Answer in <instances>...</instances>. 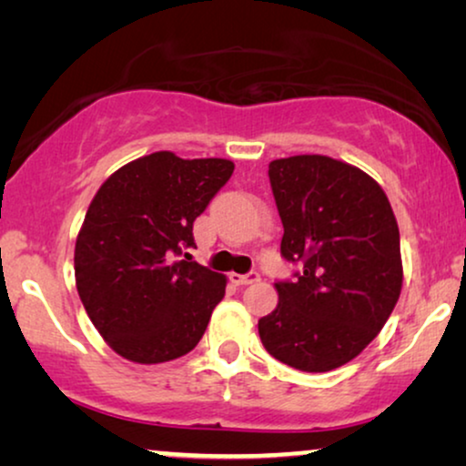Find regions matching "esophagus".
<instances>
[{"instance_id": "1", "label": "esophagus", "mask_w": 466, "mask_h": 466, "mask_svg": "<svg viewBox=\"0 0 466 466\" xmlns=\"http://www.w3.org/2000/svg\"><path fill=\"white\" fill-rule=\"evenodd\" d=\"M258 279H260V276H258L257 271L246 273V276H239V273H231V282H233V284H238V286L254 284V282H258Z\"/></svg>"}]
</instances>
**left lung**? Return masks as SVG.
<instances>
[{
	"instance_id": "obj_1",
	"label": "left lung",
	"mask_w": 466,
	"mask_h": 466,
	"mask_svg": "<svg viewBox=\"0 0 466 466\" xmlns=\"http://www.w3.org/2000/svg\"><path fill=\"white\" fill-rule=\"evenodd\" d=\"M284 225L282 257L301 265L278 282V308L258 320L267 352L299 371L346 365L371 343L403 286L399 225L365 171L322 155L269 163Z\"/></svg>"
}]
</instances>
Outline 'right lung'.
I'll list each match as a JSON object with an SVG mask.
<instances>
[{
	"label": "right lung",
	"instance_id": "obj_1",
	"mask_svg": "<svg viewBox=\"0 0 466 466\" xmlns=\"http://www.w3.org/2000/svg\"><path fill=\"white\" fill-rule=\"evenodd\" d=\"M227 158H136L101 184L76 239V289L114 352L139 365L188 354L222 301L227 278L175 257L195 248L193 222L225 187Z\"/></svg>",
	"mask_w": 466,
	"mask_h": 466
}]
</instances>
